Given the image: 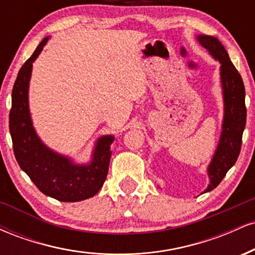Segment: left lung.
Listing matches in <instances>:
<instances>
[{
    "mask_svg": "<svg viewBox=\"0 0 255 255\" xmlns=\"http://www.w3.org/2000/svg\"><path fill=\"white\" fill-rule=\"evenodd\" d=\"M197 40L209 54L221 63L222 95H223L224 114L219 141L207 166L210 183L201 193L211 192L221 183L225 174L238 160L242 144V134L246 127L247 110L245 105V85L241 75L230 61L229 55L216 37L198 34Z\"/></svg>",
    "mask_w": 255,
    "mask_h": 255,
    "instance_id": "1",
    "label": "left lung"
}]
</instances>
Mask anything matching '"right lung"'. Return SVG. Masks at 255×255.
<instances>
[{
  "label": "right lung",
  "instance_id": "right-lung-1",
  "mask_svg": "<svg viewBox=\"0 0 255 255\" xmlns=\"http://www.w3.org/2000/svg\"><path fill=\"white\" fill-rule=\"evenodd\" d=\"M49 38L45 37L33 55L21 67L11 92L9 131L13 150L20 168L43 194L66 203L92 198L101 191L107 178L114 135H102L95 142L89 163L74 159L51 150L38 136L32 122L28 90L33 62Z\"/></svg>",
  "mask_w": 255,
  "mask_h": 255
}]
</instances>
